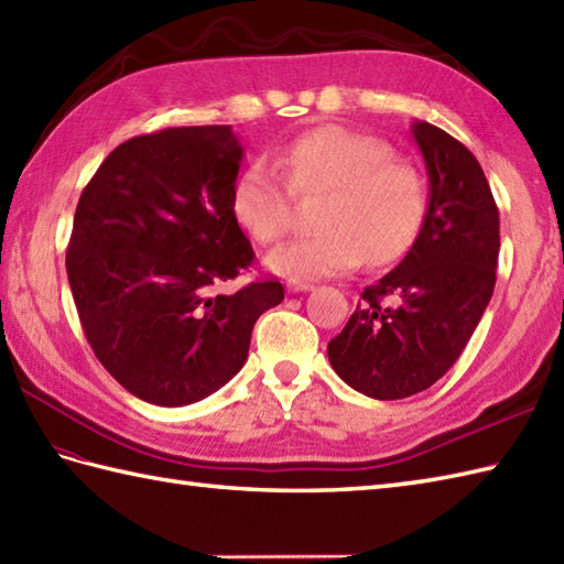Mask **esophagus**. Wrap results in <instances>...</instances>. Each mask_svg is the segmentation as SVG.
Listing matches in <instances>:
<instances>
[{
    "mask_svg": "<svg viewBox=\"0 0 564 564\" xmlns=\"http://www.w3.org/2000/svg\"><path fill=\"white\" fill-rule=\"evenodd\" d=\"M310 289H313V285H310V283H305V281H289V283H285V291H289V293H305V291H310Z\"/></svg>",
    "mask_w": 564,
    "mask_h": 564,
    "instance_id": "34e87169",
    "label": "esophagus"
}]
</instances>
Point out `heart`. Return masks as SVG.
<instances>
[{
    "instance_id": "obj_1",
    "label": "heart",
    "mask_w": 564,
    "mask_h": 564,
    "mask_svg": "<svg viewBox=\"0 0 564 564\" xmlns=\"http://www.w3.org/2000/svg\"><path fill=\"white\" fill-rule=\"evenodd\" d=\"M289 182L267 162L235 178L232 210L257 242H275L293 225V191H327L315 235L281 245L267 267L289 279H322L398 261L426 218V182L414 164L394 158L386 140L344 126H319L279 152Z\"/></svg>"
}]
</instances>
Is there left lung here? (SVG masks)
Returning <instances> with one entry per match:
<instances>
[{
  "label": "left lung",
  "mask_w": 564,
  "mask_h": 564,
  "mask_svg": "<svg viewBox=\"0 0 564 564\" xmlns=\"http://www.w3.org/2000/svg\"><path fill=\"white\" fill-rule=\"evenodd\" d=\"M412 138L429 174L422 230L327 346L337 376L373 400L410 398L446 376L497 281L499 210L480 162L431 123L414 121Z\"/></svg>",
  "instance_id": "1"
}]
</instances>
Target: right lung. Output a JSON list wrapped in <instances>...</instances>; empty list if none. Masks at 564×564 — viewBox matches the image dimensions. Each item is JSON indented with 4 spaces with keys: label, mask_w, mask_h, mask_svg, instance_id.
Here are the masks:
<instances>
[{
    "label": "right lung",
    "mask_w": 564,
    "mask_h": 564,
    "mask_svg": "<svg viewBox=\"0 0 564 564\" xmlns=\"http://www.w3.org/2000/svg\"><path fill=\"white\" fill-rule=\"evenodd\" d=\"M245 148L230 126L118 145L77 203L67 279L84 334L121 386L160 406L208 398L245 366L281 281L218 293L254 259L232 210Z\"/></svg>",
    "instance_id": "obj_1"
}]
</instances>
